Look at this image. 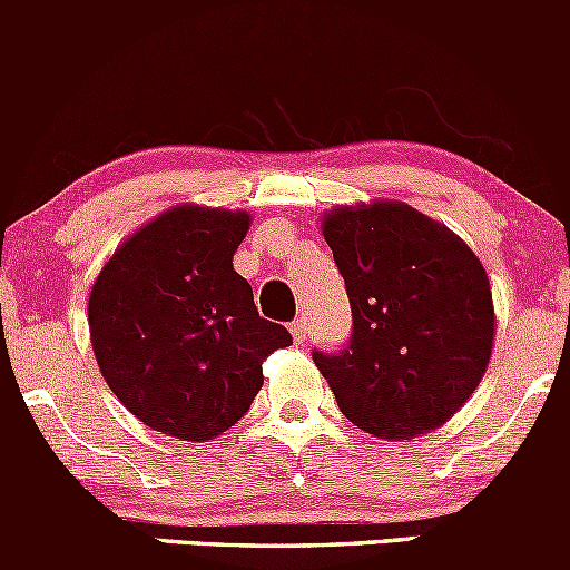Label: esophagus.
Instances as JSON below:
<instances>
[{"label":"esophagus","instance_id":"1","mask_svg":"<svg viewBox=\"0 0 570 570\" xmlns=\"http://www.w3.org/2000/svg\"><path fill=\"white\" fill-rule=\"evenodd\" d=\"M291 335H293V341H307V321L304 318H296V321H291Z\"/></svg>","mask_w":570,"mask_h":570}]
</instances>
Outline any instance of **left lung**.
Masks as SVG:
<instances>
[{
	"label": "left lung",
	"mask_w": 570,
	"mask_h": 570,
	"mask_svg": "<svg viewBox=\"0 0 570 570\" xmlns=\"http://www.w3.org/2000/svg\"><path fill=\"white\" fill-rule=\"evenodd\" d=\"M321 233L352 304L346 348L313 352L341 413L382 441L443 426L493 352V293L479 257L446 224L391 199L330 210Z\"/></svg>",
	"instance_id": "obj_1"
}]
</instances>
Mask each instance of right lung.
<instances>
[{
    "mask_svg": "<svg viewBox=\"0 0 570 570\" xmlns=\"http://www.w3.org/2000/svg\"><path fill=\"white\" fill-rule=\"evenodd\" d=\"M249 213L177 205L135 229L88 296L91 346L118 402L168 438L213 441L244 419L263 360L291 346L233 268Z\"/></svg>",
    "mask_w": 570,
    "mask_h": 570,
    "instance_id": "right-lung-1",
    "label": "right lung"
}]
</instances>
